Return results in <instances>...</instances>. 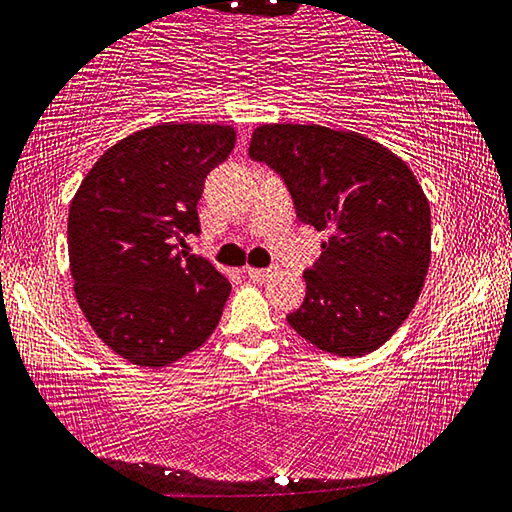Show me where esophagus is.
Listing matches in <instances>:
<instances>
[{"instance_id":"34e87169","label":"esophagus","mask_w":512,"mask_h":512,"mask_svg":"<svg viewBox=\"0 0 512 512\" xmlns=\"http://www.w3.org/2000/svg\"><path fill=\"white\" fill-rule=\"evenodd\" d=\"M278 271V266H269V269H246V275L255 282H264L266 278H271V273Z\"/></svg>"}]
</instances>
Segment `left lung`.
Returning a JSON list of instances; mask_svg holds the SVG:
<instances>
[{
    "label": "left lung",
    "instance_id": "obj_1",
    "mask_svg": "<svg viewBox=\"0 0 512 512\" xmlns=\"http://www.w3.org/2000/svg\"><path fill=\"white\" fill-rule=\"evenodd\" d=\"M248 154L282 177L298 221L330 232L289 326L339 358L376 351L408 319L431 262V207L412 170L321 125H262Z\"/></svg>",
    "mask_w": 512,
    "mask_h": 512
}]
</instances>
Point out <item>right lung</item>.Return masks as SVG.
Returning a JSON list of instances; mask_svg holds the SVG:
<instances>
[{
	"label": "right lung",
	"instance_id": "add662e5",
	"mask_svg": "<svg viewBox=\"0 0 512 512\" xmlns=\"http://www.w3.org/2000/svg\"><path fill=\"white\" fill-rule=\"evenodd\" d=\"M237 134L227 125H154L113 145L81 182L68 214V255L86 321L113 353L166 367L207 342L232 285L180 250L200 232L209 170Z\"/></svg>",
	"mask_w": 512,
	"mask_h": 512
}]
</instances>
